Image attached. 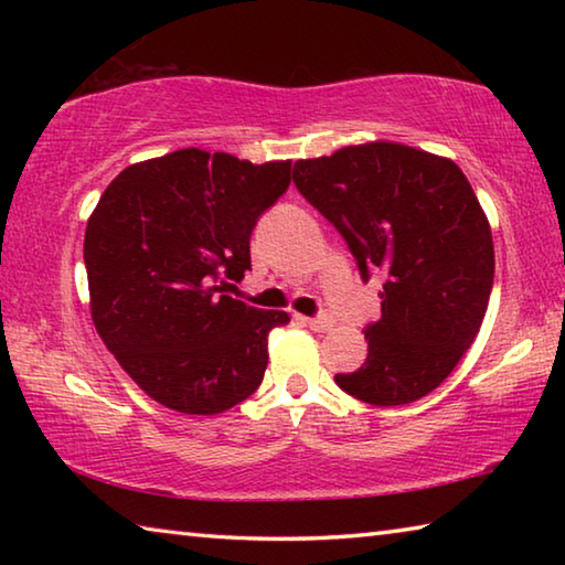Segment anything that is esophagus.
Segmentation results:
<instances>
[{
  "instance_id": "1",
  "label": "esophagus",
  "mask_w": 565,
  "mask_h": 565,
  "mask_svg": "<svg viewBox=\"0 0 565 565\" xmlns=\"http://www.w3.org/2000/svg\"><path fill=\"white\" fill-rule=\"evenodd\" d=\"M306 323H309V329H311V331H319V333H323V331H329V329L333 327V319L329 317V313H319V317L306 319Z\"/></svg>"
}]
</instances>
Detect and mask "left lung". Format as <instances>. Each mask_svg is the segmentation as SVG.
Masks as SVG:
<instances>
[{"label":"left lung","instance_id":"obj_1","mask_svg":"<svg viewBox=\"0 0 565 565\" xmlns=\"http://www.w3.org/2000/svg\"><path fill=\"white\" fill-rule=\"evenodd\" d=\"M294 184L337 226L361 279L386 271L369 356L337 374L349 396L404 406L431 394L471 347L493 289L491 226L451 159L394 141L294 164Z\"/></svg>","mask_w":565,"mask_h":565}]
</instances>
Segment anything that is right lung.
I'll list each match as a JSON object with an SVG mask.
<instances>
[{
	"instance_id": "obj_1",
	"label": "right lung",
	"mask_w": 565,
	"mask_h": 565,
	"mask_svg": "<svg viewBox=\"0 0 565 565\" xmlns=\"http://www.w3.org/2000/svg\"><path fill=\"white\" fill-rule=\"evenodd\" d=\"M291 184V161L179 149L104 189L84 234L92 319L121 369L179 414L214 416L259 388L269 331L289 313L224 294L248 238Z\"/></svg>"
}]
</instances>
